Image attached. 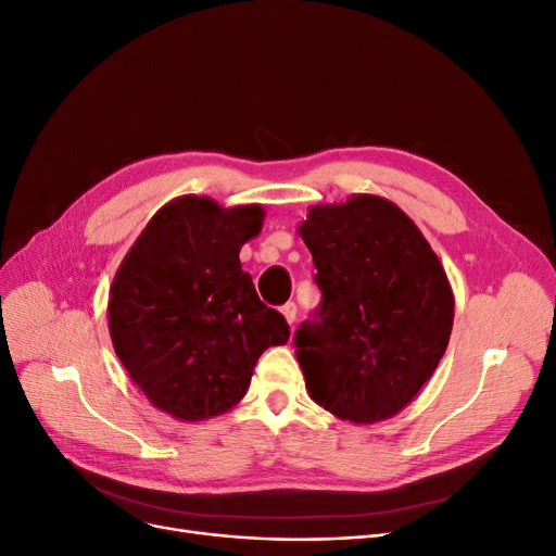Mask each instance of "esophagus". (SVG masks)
I'll list each match as a JSON object with an SVG mask.
<instances>
[{
  "mask_svg": "<svg viewBox=\"0 0 556 556\" xmlns=\"http://www.w3.org/2000/svg\"><path fill=\"white\" fill-rule=\"evenodd\" d=\"M281 313H283V317H286V323L293 327L295 325V319H298V306H295V302H286L283 306H281Z\"/></svg>",
  "mask_w": 556,
  "mask_h": 556,
  "instance_id": "obj_1",
  "label": "esophagus"
}]
</instances>
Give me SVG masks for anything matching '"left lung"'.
<instances>
[{
  "label": "left lung",
  "mask_w": 556,
  "mask_h": 556,
  "mask_svg": "<svg viewBox=\"0 0 556 556\" xmlns=\"http://www.w3.org/2000/svg\"><path fill=\"white\" fill-rule=\"evenodd\" d=\"M298 233L323 290L319 319L295 333L308 396L361 426L399 415L448 346L455 298L442 261L410 216L371 193L315 204Z\"/></svg>",
  "instance_id": "left-lung-1"
}]
</instances>
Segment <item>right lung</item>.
<instances>
[{"mask_svg": "<svg viewBox=\"0 0 556 556\" xmlns=\"http://www.w3.org/2000/svg\"><path fill=\"white\" fill-rule=\"evenodd\" d=\"M263 218L261 204L225 210L207 195L175 198L143 227L112 279L114 352L173 419L231 410L258 356L288 342L283 315L258 300L239 258Z\"/></svg>", "mask_w": 556, "mask_h": 556, "instance_id": "1", "label": "right lung"}]
</instances>
